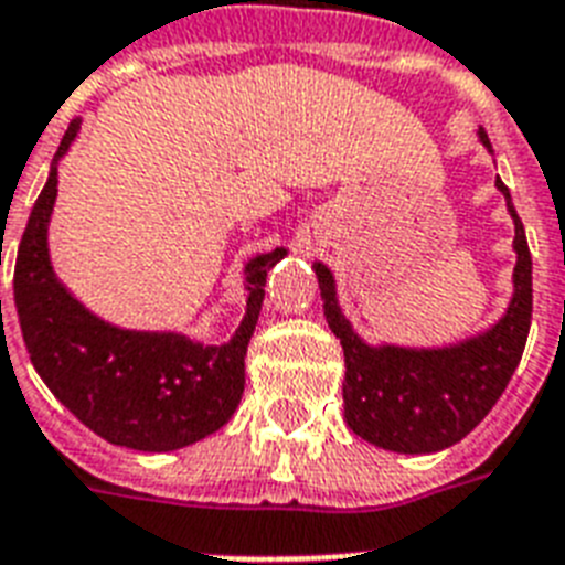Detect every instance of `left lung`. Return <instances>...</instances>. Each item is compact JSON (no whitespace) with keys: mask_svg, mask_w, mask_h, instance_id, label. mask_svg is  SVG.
I'll use <instances>...</instances> for the list:
<instances>
[{"mask_svg":"<svg viewBox=\"0 0 565 565\" xmlns=\"http://www.w3.org/2000/svg\"><path fill=\"white\" fill-rule=\"evenodd\" d=\"M479 141L493 153L481 127ZM497 188L513 220V296L497 324L456 345H369L339 307L333 273L322 260L313 264L324 319L345 351V420L362 441L403 456H426L452 447L497 406L520 365L531 328V252L511 191L499 177Z\"/></svg>","mask_w":565,"mask_h":565,"instance_id":"left-lung-1","label":"left lung"}]
</instances>
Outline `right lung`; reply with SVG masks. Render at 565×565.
I'll use <instances>...</instances> for the list:
<instances>
[{
  "label": "right lung",
  "instance_id": "right-lung-1",
  "mask_svg": "<svg viewBox=\"0 0 565 565\" xmlns=\"http://www.w3.org/2000/svg\"><path fill=\"white\" fill-rule=\"evenodd\" d=\"M77 132L81 121L68 124L17 252L13 307L31 362L54 397L104 441L141 452H171L203 441L241 403L243 360L258 324L267 273L287 249L278 246L246 260V313L223 345H205L179 330L104 322L60 281L49 255L57 162Z\"/></svg>",
  "mask_w": 565,
  "mask_h": 565
}]
</instances>
